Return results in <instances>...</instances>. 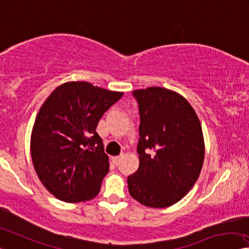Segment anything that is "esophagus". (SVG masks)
<instances>
[{"label": "esophagus", "mask_w": 249, "mask_h": 249, "mask_svg": "<svg viewBox=\"0 0 249 249\" xmlns=\"http://www.w3.org/2000/svg\"><path fill=\"white\" fill-rule=\"evenodd\" d=\"M122 157L123 156H115V157H113V163L115 164V165H118V163H120L121 161V160H122Z\"/></svg>", "instance_id": "obj_1"}]
</instances>
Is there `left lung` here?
<instances>
[{"label":"left lung","mask_w":249,"mask_h":249,"mask_svg":"<svg viewBox=\"0 0 249 249\" xmlns=\"http://www.w3.org/2000/svg\"><path fill=\"white\" fill-rule=\"evenodd\" d=\"M133 95L141 117L140 166L127 178L129 194L144 206L169 207L191 191L202 171V125L186 98L174 90L152 86Z\"/></svg>","instance_id":"8db88e82"}]
</instances>
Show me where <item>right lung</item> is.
I'll return each instance as SVG.
<instances>
[{
	"label": "right lung",
	"mask_w": 249,
	"mask_h": 249,
	"mask_svg": "<svg viewBox=\"0 0 249 249\" xmlns=\"http://www.w3.org/2000/svg\"><path fill=\"white\" fill-rule=\"evenodd\" d=\"M123 94L89 82H66L41 106L31 134V156L43 186L57 199L86 202L98 194L109 161L96 127Z\"/></svg>",
	"instance_id": "add662e5"
}]
</instances>
